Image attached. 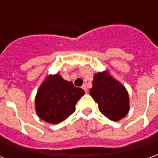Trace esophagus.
<instances>
[{
    "label": "esophagus",
    "mask_w": 158,
    "mask_h": 158,
    "mask_svg": "<svg viewBox=\"0 0 158 158\" xmlns=\"http://www.w3.org/2000/svg\"><path fill=\"white\" fill-rule=\"evenodd\" d=\"M82 88L84 89H85V93H88V89H87V86H86L85 85H84L82 86Z\"/></svg>",
    "instance_id": "obj_1"
}]
</instances>
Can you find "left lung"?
Returning <instances> with one entry per match:
<instances>
[{"label": "left lung", "mask_w": 158, "mask_h": 158, "mask_svg": "<svg viewBox=\"0 0 158 158\" xmlns=\"http://www.w3.org/2000/svg\"><path fill=\"white\" fill-rule=\"evenodd\" d=\"M89 94L98 104L101 113L113 121H118L128 114L129 94L125 87L107 72L94 75Z\"/></svg>", "instance_id": "obj_1"}]
</instances>
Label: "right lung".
Here are the masks:
<instances>
[{
    "label": "right lung",
    "mask_w": 158,
    "mask_h": 158,
    "mask_svg": "<svg viewBox=\"0 0 158 158\" xmlns=\"http://www.w3.org/2000/svg\"><path fill=\"white\" fill-rule=\"evenodd\" d=\"M85 95L59 73L49 75L38 89L35 110L39 118L49 123H59L75 111L76 103Z\"/></svg>",
    "instance_id": "obj_1"
}]
</instances>
